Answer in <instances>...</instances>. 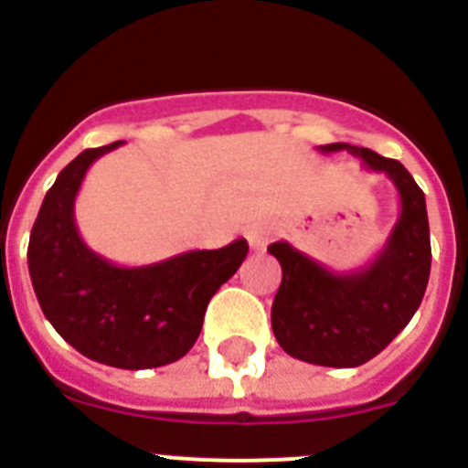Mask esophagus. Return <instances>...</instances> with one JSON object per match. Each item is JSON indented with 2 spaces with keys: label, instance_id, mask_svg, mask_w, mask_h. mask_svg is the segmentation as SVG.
Masks as SVG:
<instances>
[{
  "label": "esophagus",
  "instance_id": "34e87169",
  "mask_svg": "<svg viewBox=\"0 0 468 468\" xmlns=\"http://www.w3.org/2000/svg\"><path fill=\"white\" fill-rule=\"evenodd\" d=\"M271 237H274V227L267 220H258L246 227V241L253 250H264V246L270 243Z\"/></svg>",
  "mask_w": 468,
  "mask_h": 468
}]
</instances>
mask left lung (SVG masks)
Listing matches in <instances>:
<instances>
[{"label":"left lung","instance_id":"1","mask_svg":"<svg viewBox=\"0 0 468 468\" xmlns=\"http://www.w3.org/2000/svg\"><path fill=\"white\" fill-rule=\"evenodd\" d=\"M351 152L363 168L384 176L399 192L400 213L384 248L358 270L333 271L288 241L267 250L283 279L271 304V330L285 354L328 367L367 363L410 324L431 271L427 201L415 177L396 159L346 143L318 152Z\"/></svg>","mask_w":468,"mask_h":468}]
</instances>
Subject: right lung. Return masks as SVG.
<instances>
[{
  "mask_svg": "<svg viewBox=\"0 0 468 468\" xmlns=\"http://www.w3.org/2000/svg\"><path fill=\"white\" fill-rule=\"evenodd\" d=\"M119 143L84 150L58 173L27 246L35 295L48 324L86 358L147 370L183 358L197 342L210 297L246 260V239L122 267L90 250L74 222V198L95 159Z\"/></svg>",
  "mask_w": 468,
  "mask_h": 468,
  "instance_id": "right-lung-1",
  "label": "right lung"
}]
</instances>
